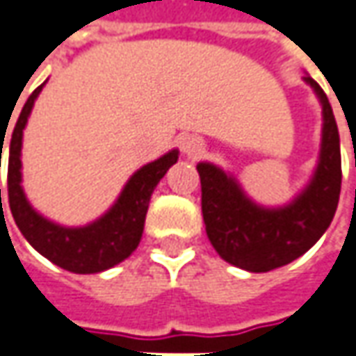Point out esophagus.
I'll list each match as a JSON object with an SVG mask.
<instances>
[{"instance_id":"obj_1","label":"esophagus","mask_w":356,"mask_h":356,"mask_svg":"<svg viewBox=\"0 0 356 356\" xmlns=\"http://www.w3.org/2000/svg\"><path fill=\"white\" fill-rule=\"evenodd\" d=\"M181 149H183V153L189 157V159H199V157H203V153H205V141L201 139V137H197V135H187L183 141H181Z\"/></svg>"}]
</instances>
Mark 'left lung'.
I'll use <instances>...</instances> for the list:
<instances>
[{
  "label": "left lung",
  "mask_w": 356,
  "mask_h": 356,
  "mask_svg": "<svg viewBox=\"0 0 356 356\" xmlns=\"http://www.w3.org/2000/svg\"><path fill=\"white\" fill-rule=\"evenodd\" d=\"M323 105L321 155L309 185L289 205L253 203L237 179L213 163H199L201 211L207 237L227 263L267 273L305 255L331 225L341 195V147L331 103L313 77H305Z\"/></svg>",
  "instance_id": "obj_1"
}]
</instances>
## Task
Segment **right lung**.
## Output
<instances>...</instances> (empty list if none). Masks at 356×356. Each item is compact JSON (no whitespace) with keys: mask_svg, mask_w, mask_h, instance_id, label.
<instances>
[{"mask_svg":"<svg viewBox=\"0 0 356 356\" xmlns=\"http://www.w3.org/2000/svg\"><path fill=\"white\" fill-rule=\"evenodd\" d=\"M43 86H39L29 95V99L25 101L24 109L17 117V123L11 133V141H9L8 199L11 215L25 239L29 241V245L45 259L55 263L57 267L71 270V273H79V275L111 269L121 261H125L137 249L143 235L151 193L155 191L163 175L169 171V167L177 163L179 151L173 149L159 157L157 161L147 163L139 171H135L131 179L127 181V185L123 187L115 205L105 215H101L97 221L86 227H63V225L54 223L45 219L43 215H39L38 211L29 205L24 187H22V139H24L27 117L31 113L33 103L38 99ZM3 139H6V133H1V141ZM1 149H3V143H1Z\"/></svg>","mask_w":356,"mask_h":356,"instance_id":"add662e5","label":"right lung"}]
</instances>
